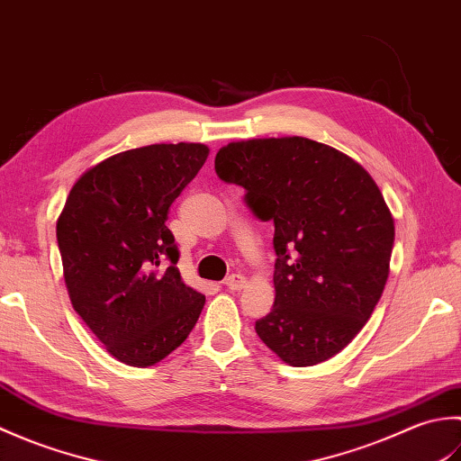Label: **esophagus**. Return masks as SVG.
<instances>
[{
	"label": "esophagus",
	"instance_id": "1",
	"mask_svg": "<svg viewBox=\"0 0 461 461\" xmlns=\"http://www.w3.org/2000/svg\"><path fill=\"white\" fill-rule=\"evenodd\" d=\"M246 277L241 276V273H231L230 277H225V281H223V285L228 287V289H231V291H240V289H243L246 287Z\"/></svg>",
	"mask_w": 461,
	"mask_h": 461
}]
</instances>
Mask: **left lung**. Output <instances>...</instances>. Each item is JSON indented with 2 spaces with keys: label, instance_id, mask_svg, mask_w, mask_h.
Listing matches in <instances>:
<instances>
[{
  "label": "left lung",
  "instance_id": "8db88e82",
  "mask_svg": "<svg viewBox=\"0 0 461 461\" xmlns=\"http://www.w3.org/2000/svg\"><path fill=\"white\" fill-rule=\"evenodd\" d=\"M215 174L276 225V303L256 322L259 339L291 366L335 357L366 325L388 279L394 220L376 182L303 136L230 142L215 154Z\"/></svg>",
  "mask_w": 461,
  "mask_h": 461
}]
</instances>
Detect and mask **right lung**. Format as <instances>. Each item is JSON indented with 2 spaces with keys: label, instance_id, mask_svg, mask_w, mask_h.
I'll return each instance as SVG.
<instances>
[{
  "label": "right lung",
  "instance_id": "right-lung-1",
  "mask_svg": "<svg viewBox=\"0 0 461 461\" xmlns=\"http://www.w3.org/2000/svg\"><path fill=\"white\" fill-rule=\"evenodd\" d=\"M205 144H150L99 162L68 192L57 220L73 309L129 366L160 362L188 339L205 297L176 267L166 228L172 202L200 172Z\"/></svg>",
  "mask_w": 461,
  "mask_h": 461
}]
</instances>
